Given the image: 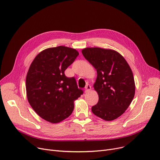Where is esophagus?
Instances as JSON below:
<instances>
[{"mask_svg": "<svg viewBox=\"0 0 160 160\" xmlns=\"http://www.w3.org/2000/svg\"><path fill=\"white\" fill-rule=\"evenodd\" d=\"M91 89V86L90 84H88L85 88V93H88V92Z\"/></svg>", "mask_w": 160, "mask_h": 160, "instance_id": "esophagus-1", "label": "esophagus"}]
</instances>
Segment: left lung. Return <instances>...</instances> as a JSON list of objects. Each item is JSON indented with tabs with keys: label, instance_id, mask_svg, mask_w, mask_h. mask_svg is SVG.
<instances>
[{
	"label": "left lung",
	"instance_id": "8db88e82",
	"mask_svg": "<svg viewBox=\"0 0 160 160\" xmlns=\"http://www.w3.org/2000/svg\"><path fill=\"white\" fill-rule=\"evenodd\" d=\"M82 53L97 72L94 88L98 93V101L91 111L105 121H113L127 110L135 95V82L130 67L113 50L86 48Z\"/></svg>",
	"mask_w": 160,
	"mask_h": 160
}]
</instances>
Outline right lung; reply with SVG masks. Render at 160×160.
Segmentation results:
<instances>
[{
  "label": "right lung",
  "mask_w": 160,
  "mask_h": 160,
  "mask_svg": "<svg viewBox=\"0 0 160 160\" xmlns=\"http://www.w3.org/2000/svg\"><path fill=\"white\" fill-rule=\"evenodd\" d=\"M77 50L59 46L45 49L31 63L26 78L28 102L41 118L58 123L74 110V100L83 94L75 78L65 71L78 56Z\"/></svg>",
  "instance_id": "obj_1"
}]
</instances>
